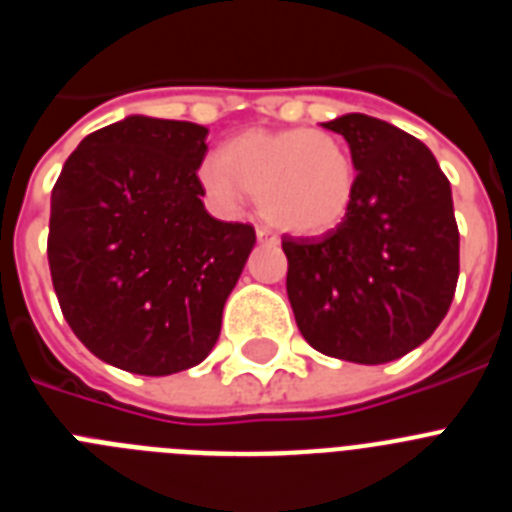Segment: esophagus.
<instances>
[{
  "label": "esophagus",
  "instance_id": "1",
  "mask_svg": "<svg viewBox=\"0 0 512 512\" xmlns=\"http://www.w3.org/2000/svg\"><path fill=\"white\" fill-rule=\"evenodd\" d=\"M256 238H259V243H266V246H277L279 243V238L269 228H256Z\"/></svg>",
  "mask_w": 512,
  "mask_h": 512
}]
</instances>
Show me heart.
I'll use <instances>...</instances> for the list:
<instances>
[{"label":"heart","mask_w":512,"mask_h":512,"mask_svg":"<svg viewBox=\"0 0 512 512\" xmlns=\"http://www.w3.org/2000/svg\"><path fill=\"white\" fill-rule=\"evenodd\" d=\"M212 200L238 207L253 192L261 215L297 235H320L346 217L356 166L338 135L310 128L248 130L200 166Z\"/></svg>","instance_id":"1"}]
</instances>
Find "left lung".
<instances>
[{"label":"left lung","mask_w":512,"mask_h":512,"mask_svg":"<svg viewBox=\"0 0 512 512\" xmlns=\"http://www.w3.org/2000/svg\"><path fill=\"white\" fill-rule=\"evenodd\" d=\"M323 128L346 138L356 192L323 238H282L289 305L315 351L387 364L428 341L454 300L451 184L428 146L390 122L351 112Z\"/></svg>","instance_id":"obj_1"}]
</instances>
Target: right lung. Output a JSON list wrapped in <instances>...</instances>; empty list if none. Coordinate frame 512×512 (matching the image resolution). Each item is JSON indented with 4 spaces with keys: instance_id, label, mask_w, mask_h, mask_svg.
I'll use <instances>...</instances> for the list:
<instances>
[{
    "instance_id": "right-lung-1",
    "label": "right lung",
    "mask_w": 512,
    "mask_h": 512,
    "mask_svg": "<svg viewBox=\"0 0 512 512\" xmlns=\"http://www.w3.org/2000/svg\"><path fill=\"white\" fill-rule=\"evenodd\" d=\"M197 122L130 115L87 135L51 194L48 264L63 318L97 359L192 369L220 336L256 230L205 210Z\"/></svg>"
}]
</instances>
